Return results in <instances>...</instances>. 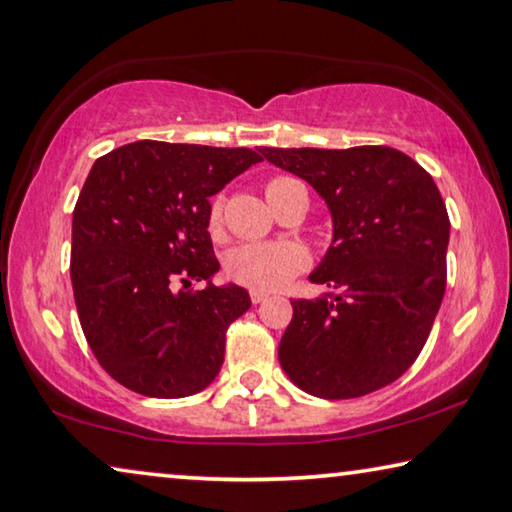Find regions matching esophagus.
<instances>
[{"label":"esophagus","instance_id":"1","mask_svg":"<svg viewBox=\"0 0 512 512\" xmlns=\"http://www.w3.org/2000/svg\"><path fill=\"white\" fill-rule=\"evenodd\" d=\"M269 298V294H266V291H257V289H253L250 291V300H253V305H259V303H264V300Z\"/></svg>","mask_w":512,"mask_h":512}]
</instances>
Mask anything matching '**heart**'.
<instances>
[{
    "mask_svg": "<svg viewBox=\"0 0 512 512\" xmlns=\"http://www.w3.org/2000/svg\"><path fill=\"white\" fill-rule=\"evenodd\" d=\"M296 182L294 177L278 175L266 182V198L273 196L280 186ZM223 207L225 200L218 196L209 207V232L221 234L223 230ZM310 264L307 250L296 241H275V243H241L232 248L225 257L227 278L248 289H280L291 278L303 273Z\"/></svg>",
    "mask_w": 512,
    "mask_h": 512,
    "instance_id": "heart-1",
    "label": "heart"
}]
</instances>
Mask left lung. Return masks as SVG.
I'll return each instance as SVG.
<instances>
[{"instance_id":"left-lung-1","label":"left lung","mask_w":512,"mask_h":512,"mask_svg":"<svg viewBox=\"0 0 512 512\" xmlns=\"http://www.w3.org/2000/svg\"><path fill=\"white\" fill-rule=\"evenodd\" d=\"M310 182L332 214V246L310 280L330 291L294 300L278 358L319 399H358L412 367L446 289L449 214L433 177L385 145L264 148Z\"/></svg>"}]
</instances>
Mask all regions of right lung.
Masks as SVG:
<instances>
[{"mask_svg": "<svg viewBox=\"0 0 512 512\" xmlns=\"http://www.w3.org/2000/svg\"><path fill=\"white\" fill-rule=\"evenodd\" d=\"M257 161L248 148L136 141L88 173L72 212V291L97 362L132 392L182 399L221 371L225 332L250 296L209 280V196Z\"/></svg>", "mask_w": 512, "mask_h": 512, "instance_id": "obj_1", "label": "right lung"}]
</instances>
